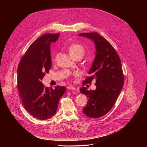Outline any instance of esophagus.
Instances as JSON below:
<instances>
[{
	"label": "esophagus",
	"mask_w": 147,
	"mask_h": 147,
	"mask_svg": "<svg viewBox=\"0 0 147 147\" xmlns=\"http://www.w3.org/2000/svg\"><path fill=\"white\" fill-rule=\"evenodd\" d=\"M67 88V90H74V91H76V88H74V87H73V86H69Z\"/></svg>",
	"instance_id": "1"
}]
</instances>
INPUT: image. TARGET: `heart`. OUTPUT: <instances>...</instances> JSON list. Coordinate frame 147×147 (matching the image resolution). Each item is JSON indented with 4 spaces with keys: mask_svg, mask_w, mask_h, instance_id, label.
Here are the masks:
<instances>
[{
    "mask_svg": "<svg viewBox=\"0 0 147 147\" xmlns=\"http://www.w3.org/2000/svg\"><path fill=\"white\" fill-rule=\"evenodd\" d=\"M69 52L70 55L73 57L77 55H83L84 53V49L83 47L78 44H71L69 45ZM57 57V56L55 57V59ZM76 75H78V73H76Z\"/></svg>",
    "mask_w": 147,
    "mask_h": 147,
    "instance_id": "heart-1",
    "label": "heart"
}]
</instances>
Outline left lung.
Listing matches in <instances>:
<instances>
[{"label": "left lung", "instance_id": "obj_1", "mask_svg": "<svg viewBox=\"0 0 147 147\" xmlns=\"http://www.w3.org/2000/svg\"><path fill=\"white\" fill-rule=\"evenodd\" d=\"M91 39L95 44L96 53L88 71L90 76L82 82L91 84L95 80V90L81 87L80 91L88 98V102L82 112L92 118L106 115L113 107L123 87L124 77L119 55L109 42L96 32L78 35Z\"/></svg>", "mask_w": 147, "mask_h": 147}]
</instances>
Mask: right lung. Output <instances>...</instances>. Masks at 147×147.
Instances as JSON below:
<instances>
[{
  "label": "right lung",
  "mask_w": 147,
  "mask_h": 147,
  "mask_svg": "<svg viewBox=\"0 0 147 147\" xmlns=\"http://www.w3.org/2000/svg\"><path fill=\"white\" fill-rule=\"evenodd\" d=\"M60 34H47L35 40L20 60L17 69V88L26 110L33 117L45 120L53 117L66 88L45 87L41 82L51 68V45Z\"/></svg>",
  "instance_id": "obj_1"
}]
</instances>
